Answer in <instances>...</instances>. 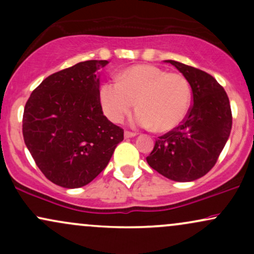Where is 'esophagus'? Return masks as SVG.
<instances>
[{
	"instance_id": "esophagus-1",
	"label": "esophagus",
	"mask_w": 254,
	"mask_h": 254,
	"mask_svg": "<svg viewBox=\"0 0 254 254\" xmlns=\"http://www.w3.org/2000/svg\"><path fill=\"white\" fill-rule=\"evenodd\" d=\"M137 135L136 132H132V131H125L124 132V137L125 138H131V137H135Z\"/></svg>"
}]
</instances>
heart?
<instances>
[{
	"label": "heart",
	"instance_id": "obj_1",
	"mask_svg": "<svg viewBox=\"0 0 254 254\" xmlns=\"http://www.w3.org/2000/svg\"><path fill=\"white\" fill-rule=\"evenodd\" d=\"M192 90L180 72H168L149 64L125 69L118 81H109L100 89V104L110 121L119 123L136 105L132 123L167 132L188 116Z\"/></svg>",
	"mask_w": 254,
	"mask_h": 254
}]
</instances>
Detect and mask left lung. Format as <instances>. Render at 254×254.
<instances>
[{"mask_svg": "<svg viewBox=\"0 0 254 254\" xmlns=\"http://www.w3.org/2000/svg\"><path fill=\"white\" fill-rule=\"evenodd\" d=\"M166 62L188 78L193 104L180 125L157 137L147 162L168 179L192 182L217 162L232 130V110L226 90L210 74L177 61Z\"/></svg>", "mask_w": 254, "mask_h": 254, "instance_id": "8db88e82", "label": "left lung"}]
</instances>
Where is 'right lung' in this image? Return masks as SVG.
I'll return each instance as SVG.
<instances>
[{"instance_id": "obj_1", "label": "right lung", "mask_w": 254, "mask_h": 254, "mask_svg": "<svg viewBox=\"0 0 254 254\" xmlns=\"http://www.w3.org/2000/svg\"><path fill=\"white\" fill-rule=\"evenodd\" d=\"M107 61H84L55 72L25 105L22 135L36 165L65 189L87 185L105 170L124 130L104 116L98 70Z\"/></svg>"}]
</instances>
